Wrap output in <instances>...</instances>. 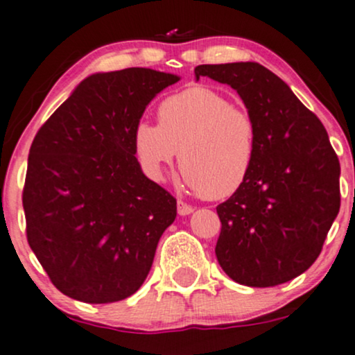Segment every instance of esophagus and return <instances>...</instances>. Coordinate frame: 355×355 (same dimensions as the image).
<instances>
[{
    "label": "esophagus",
    "mask_w": 355,
    "mask_h": 355,
    "mask_svg": "<svg viewBox=\"0 0 355 355\" xmlns=\"http://www.w3.org/2000/svg\"><path fill=\"white\" fill-rule=\"evenodd\" d=\"M177 210H178V215L185 216V215H190V213H193V207H191V205H187L185 202H182V200H178Z\"/></svg>",
    "instance_id": "34e87169"
}]
</instances>
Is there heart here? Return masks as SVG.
Listing matches in <instances>:
<instances>
[{
	"label": "heart",
	"mask_w": 355,
	"mask_h": 355,
	"mask_svg": "<svg viewBox=\"0 0 355 355\" xmlns=\"http://www.w3.org/2000/svg\"><path fill=\"white\" fill-rule=\"evenodd\" d=\"M159 125L139 122L134 150L144 170L164 178L180 150L187 187L208 200H223L245 185L258 152V129L248 110L205 85L172 94L157 109Z\"/></svg>",
	"instance_id": "obj_1"
}]
</instances>
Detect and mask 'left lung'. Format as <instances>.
<instances>
[{
    "label": "left lung",
    "instance_id": "8db88e82",
    "mask_svg": "<svg viewBox=\"0 0 355 355\" xmlns=\"http://www.w3.org/2000/svg\"><path fill=\"white\" fill-rule=\"evenodd\" d=\"M195 76L232 85L258 129L250 177L216 207V259L240 284L288 283L321 254L340 208V165L327 132L289 85L261 64H202Z\"/></svg>",
    "mask_w": 355,
    "mask_h": 355
}]
</instances>
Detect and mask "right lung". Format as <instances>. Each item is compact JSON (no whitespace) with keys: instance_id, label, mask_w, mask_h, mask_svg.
<instances>
[{"instance_id":"obj_1","label":"right lung","mask_w":355,"mask_h":355,"mask_svg":"<svg viewBox=\"0 0 355 355\" xmlns=\"http://www.w3.org/2000/svg\"><path fill=\"white\" fill-rule=\"evenodd\" d=\"M180 78L145 67L97 72L42 123L29 148L26 236L51 283L107 304L144 284L177 200L135 159L134 129Z\"/></svg>"}]
</instances>
